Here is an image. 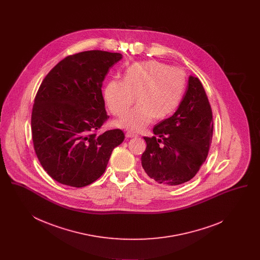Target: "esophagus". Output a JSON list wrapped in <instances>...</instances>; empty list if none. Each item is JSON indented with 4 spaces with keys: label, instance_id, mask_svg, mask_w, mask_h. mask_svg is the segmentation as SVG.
<instances>
[{
    "label": "esophagus",
    "instance_id": "34e87169",
    "mask_svg": "<svg viewBox=\"0 0 260 260\" xmlns=\"http://www.w3.org/2000/svg\"><path fill=\"white\" fill-rule=\"evenodd\" d=\"M125 136L128 137V138H131V137H136L137 136H136V134H134V133H129V132H128V133L125 134Z\"/></svg>",
    "mask_w": 260,
    "mask_h": 260
}]
</instances>
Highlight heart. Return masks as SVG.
Segmentation results:
<instances>
[{
  "instance_id": "heart-1",
  "label": "heart",
  "mask_w": 260,
  "mask_h": 260,
  "mask_svg": "<svg viewBox=\"0 0 260 260\" xmlns=\"http://www.w3.org/2000/svg\"><path fill=\"white\" fill-rule=\"evenodd\" d=\"M185 74L178 68L157 61L136 62L125 69L123 81L112 80L104 88V100L113 115L123 116L116 125L140 132L155 120H164L179 106L184 95Z\"/></svg>"
}]
</instances>
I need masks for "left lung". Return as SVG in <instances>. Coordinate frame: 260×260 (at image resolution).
Instances as JSON below:
<instances>
[{
  "mask_svg": "<svg viewBox=\"0 0 260 260\" xmlns=\"http://www.w3.org/2000/svg\"><path fill=\"white\" fill-rule=\"evenodd\" d=\"M213 132L210 102L198 78L189 76L188 86L177 110L144 137L147 147L141 165L150 179L176 186L192 179L205 162Z\"/></svg>",
  "mask_w": 260,
  "mask_h": 260,
  "instance_id": "left-lung-1",
  "label": "left lung"
}]
</instances>
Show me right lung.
I'll use <instances>...</instances> for the list:
<instances>
[{
	"mask_svg": "<svg viewBox=\"0 0 260 260\" xmlns=\"http://www.w3.org/2000/svg\"><path fill=\"white\" fill-rule=\"evenodd\" d=\"M123 55L87 50L65 57L46 76L35 98L32 139L42 167L55 181L91 184L104 173L112 151L124 139L121 129L94 133L109 118L102 83Z\"/></svg>",
	"mask_w": 260,
	"mask_h": 260,
	"instance_id": "right-lung-1",
	"label": "right lung"
}]
</instances>
